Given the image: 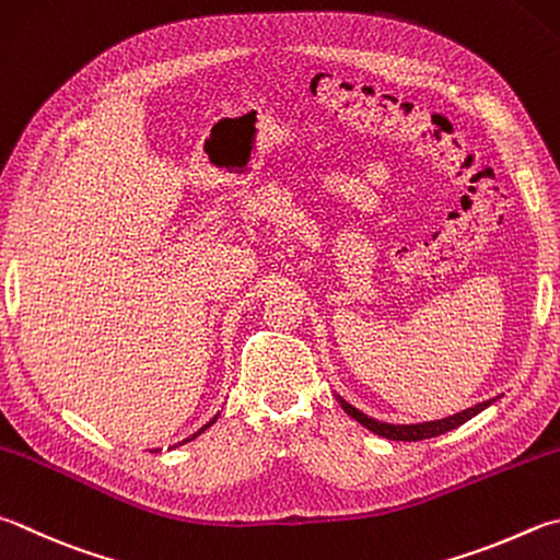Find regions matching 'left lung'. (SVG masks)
Instances as JSON below:
<instances>
[{"label":"left lung","mask_w":560,"mask_h":560,"mask_svg":"<svg viewBox=\"0 0 560 560\" xmlns=\"http://www.w3.org/2000/svg\"><path fill=\"white\" fill-rule=\"evenodd\" d=\"M338 401L345 411H348L354 421L362 423L364 429H370L372 433L382 435V439H389V441H425V439H435V435H443L457 425H463L465 421H470L472 416H477L480 411H485L487 406L492 401H482V404H475L472 409H465L455 416H448V419H441V421H425V423H409V425H394V423H382L377 419H370L368 413H362L360 409H354L352 404H348L345 399Z\"/></svg>","instance_id":"obj_1"}]
</instances>
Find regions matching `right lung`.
Listing matches in <instances>:
<instances>
[{"label": "right lung", "mask_w": 560, "mask_h": 560, "mask_svg": "<svg viewBox=\"0 0 560 560\" xmlns=\"http://www.w3.org/2000/svg\"><path fill=\"white\" fill-rule=\"evenodd\" d=\"M215 419H218V416H215ZM215 419H212L210 423H206V425H202V429H200L198 433H192V435H190V439H186V441H183V443H188V441H192V439H198V435H200L202 431H206V429H208V425H212V423H215Z\"/></svg>", "instance_id": "add662e5"}]
</instances>
